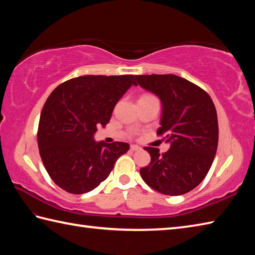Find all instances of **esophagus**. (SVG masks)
<instances>
[{
    "label": "esophagus",
    "mask_w": 255,
    "mask_h": 255,
    "mask_svg": "<svg viewBox=\"0 0 255 255\" xmlns=\"http://www.w3.org/2000/svg\"><path fill=\"white\" fill-rule=\"evenodd\" d=\"M141 148L139 147V145H137V144H131L130 145V150L131 151H138V150H140Z\"/></svg>",
    "instance_id": "1"
}]
</instances>
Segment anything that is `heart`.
Returning a JSON list of instances; mask_svg holds the SVG:
<instances>
[{
  "mask_svg": "<svg viewBox=\"0 0 255 255\" xmlns=\"http://www.w3.org/2000/svg\"><path fill=\"white\" fill-rule=\"evenodd\" d=\"M152 95H149V94H143L141 97H140V99H143V97H151Z\"/></svg>",
  "mask_w": 255,
  "mask_h": 255,
  "instance_id": "b5f03b06",
  "label": "heart"
}]
</instances>
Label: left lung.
I'll use <instances>...</instances> for the list:
<instances>
[{"label":"left lung","instance_id":"left-lung-1","mask_svg":"<svg viewBox=\"0 0 255 255\" xmlns=\"http://www.w3.org/2000/svg\"><path fill=\"white\" fill-rule=\"evenodd\" d=\"M139 85L162 103L158 136L171 143L166 152L145 147L151 161L140 169L142 180L170 196L191 192L207 175L218 147V119L206 91L174 74L136 75Z\"/></svg>","mask_w":255,"mask_h":255}]
</instances>
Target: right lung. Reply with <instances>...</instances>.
<instances>
[{
    "mask_svg": "<svg viewBox=\"0 0 255 255\" xmlns=\"http://www.w3.org/2000/svg\"><path fill=\"white\" fill-rule=\"evenodd\" d=\"M134 75H84L58 85L40 114L37 141L51 180L71 194L94 189L112 172L127 142H95L97 126H106L116 103Z\"/></svg>",
    "mask_w": 255,
    "mask_h": 255,
    "instance_id": "1",
    "label": "right lung"
}]
</instances>
